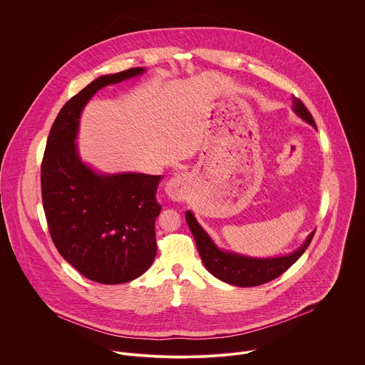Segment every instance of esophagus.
<instances>
[{
  "label": "esophagus",
  "instance_id": "esophagus-1",
  "mask_svg": "<svg viewBox=\"0 0 365 365\" xmlns=\"http://www.w3.org/2000/svg\"><path fill=\"white\" fill-rule=\"evenodd\" d=\"M190 178L185 173H175L174 177L167 184L168 195L175 201H184L188 197Z\"/></svg>",
  "mask_w": 365,
  "mask_h": 365
}]
</instances>
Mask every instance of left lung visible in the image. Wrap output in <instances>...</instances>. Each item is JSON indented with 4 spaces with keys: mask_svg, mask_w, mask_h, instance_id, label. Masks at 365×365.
Returning <instances> with one entry per match:
<instances>
[{
    "mask_svg": "<svg viewBox=\"0 0 365 365\" xmlns=\"http://www.w3.org/2000/svg\"><path fill=\"white\" fill-rule=\"evenodd\" d=\"M292 110L316 129V123L313 120L311 112L305 105L302 104L299 98L292 97ZM185 219H187L188 227L194 235L201 260L209 272L223 282H227L236 287H243V288L257 287L261 284L269 282L277 277H279L281 274H284L305 253L316 232L313 230L304 242V245L291 255L271 257V259H256V257L237 255L235 252L220 250L209 237L208 233L202 229V226L198 223V220L195 219L191 210L185 212Z\"/></svg>",
    "mask_w": 365,
    "mask_h": 365,
    "instance_id": "left-lung-1",
    "label": "left lung"
}]
</instances>
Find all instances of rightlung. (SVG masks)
Masks as SVG:
<instances>
[{"mask_svg":"<svg viewBox=\"0 0 365 365\" xmlns=\"http://www.w3.org/2000/svg\"><path fill=\"white\" fill-rule=\"evenodd\" d=\"M142 73L143 67H135L101 76L70 98L53 122L41 167L43 209L56 249L86 278L108 285L140 277L155 261L161 175L97 173L80 158L76 139L91 97Z\"/></svg>","mask_w":365,"mask_h":365,"instance_id":"1","label":"right lung"}]
</instances>
